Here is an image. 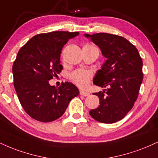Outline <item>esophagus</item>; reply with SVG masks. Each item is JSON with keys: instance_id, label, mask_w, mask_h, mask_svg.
<instances>
[{"instance_id": "esophagus-1", "label": "esophagus", "mask_w": 158, "mask_h": 158, "mask_svg": "<svg viewBox=\"0 0 158 158\" xmlns=\"http://www.w3.org/2000/svg\"><path fill=\"white\" fill-rule=\"evenodd\" d=\"M79 94H80V95L84 96V97H88V96L90 95V94L88 93V92L84 91V90H80V91H79Z\"/></svg>"}]
</instances>
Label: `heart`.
Masks as SVG:
<instances>
[{
  "label": "heart",
  "mask_w": 158,
  "mask_h": 158,
  "mask_svg": "<svg viewBox=\"0 0 158 158\" xmlns=\"http://www.w3.org/2000/svg\"><path fill=\"white\" fill-rule=\"evenodd\" d=\"M85 47L97 49L95 46L91 44H87ZM92 76H93L92 73L89 70L80 69V70H75V71L69 74V79L79 88H85L89 83L90 79L92 78Z\"/></svg>",
  "instance_id": "heart-1"
}]
</instances>
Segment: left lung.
<instances>
[{
	"mask_svg": "<svg viewBox=\"0 0 158 158\" xmlns=\"http://www.w3.org/2000/svg\"><path fill=\"white\" fill-rule=\"evenodd\" d=\"M85 36L106 58L94 84L107 89L94 94L100 105L90 110V115L98 122L116 123L126 117L138 97L143 78L142 58L135 45L122 36L104 32Z\"/></svg>",
	"mask_w": 158,
	"mask_h": 158,
	"instance_id": "1",
	"label": "left lung"
}]
</instances>
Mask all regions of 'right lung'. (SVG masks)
Masks as SVG:
<instances>
[{"label": "right lung", "mask_w": 158, "mask_h": 158, "mask_svg": "<svg viewBox=\"0 0 158 158\" xmlns=\"http://www.w3.org/2000/svg\"><path fill=\"white\" fill-rule=\"evenodd\" d=\"M78 32L55 31L32 37L18 52L13 65L14 87L21 106L32 118L48 123L61 117L69 102L79 95L70 82L56 88L49 81L61 71L60 54Z\"/></svg>", "instance_id": "add662e5"}]
</instances>
